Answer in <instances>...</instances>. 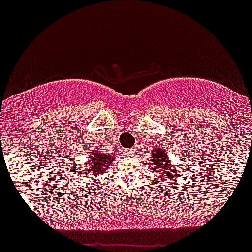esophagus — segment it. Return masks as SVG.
I'll list each match as a JSON object with an SVG mask.
<instances>
[{"instance_id": "obj_1", "label": "esophagus", "mask_w": 252, "mask_h": 252, "mask_svg": "<svg viewBox=\"0 0 252 252\" xmlns=\"http://www.w3.org/2000/svg\"><path fill=\"white\" fill-rule=\"evenodd\" d=\"M126 154H127V155H130V156H133V155L136 154V149H135V147H133V149H130V150H127V151H126Z\"/></svg>"}]
</instances>
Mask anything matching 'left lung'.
Masks as SVG:
<instances>
[{"instance_id":"1","label":"left lung","mask_w":252,"mask_h":252,"mask_svg":"<svg viewBox=\"0 0 252 252\" xmlns=\"http://www.w3.org/2000/svg\"><path fill=\"white\" fill-rule=\"evenodd\" d=\"M151 161L155 163L156 172L160 174L162 177H165V180H172L175 179V177L181 176L180 167H175V166L172 165L170 158H168L167 152H166V150H163L162 147L156 146L152 150Z\"/></svg>"}]
</instances>
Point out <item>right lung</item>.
Wrapping results in <instances>:
<instances>
[{"mask_svg":"<svg viewBox=\"0 0 252 252\" xmlns=\"http://www.w3.org/2000/svg\"><path fill=\"white\" fill-rule=\"evenodd\" d=\"M115 156L111 155H106L105 152L98 151V150H94L91 154V158H89V167H87V172H90L94 176H97L98 172L105 171L106 168L108 167L110 163H112V160Z\"/></svg>","mask_w":252,"mask_h":252,"instance_id":"right-lung-1","label":"right lung"}]
</instances>
